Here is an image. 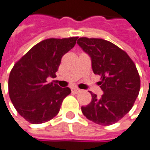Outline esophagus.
<instances>
[{
    "label": "esophagus",
    "mask_w": 150,
    "mask_h": 150,
    "mask_svg": "<svg viewBox=\"0 0 150 150\" xmlns=\"http://www.w3.org/2000/svg\"><path fill=\"white\" fill-rule=\"evenodd\" d=\"M71 91H72V93H75V94H76V93H80V91H81V90H80V89H78V88H72V89H71Z\"/></svg>",
    "instance_id": "obj_1"
}]
</instances>
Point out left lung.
Instances as JSON below:
<instances>
[{"label":"left lung","mask_w":150,"mask_h":150,"mask_svg":"<svg viewBox=\"0 0 150 150\" xmlns=\"http://www.w3.org/2000/svg\"><path fill=\"white\" fill-rule=\"evenodd\" d=\"M78 45L90 55L95 75H100V98L90 92L92 101L81 107L88 120L102 126L119 121L132 108L140 90V76L128 54L110 41L81 37Z\"/></svg>","instance_id":"left-lung-1"}]
</instances>
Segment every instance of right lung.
Segmentation results:
<instances>
[{"instance_id": "right-lung-1", "label": "right lung", "mask_w": 150, "mask_h": 150, "mask_svg": "<svg viewBox=\"0 0 150 150\" xmlns=\"http://www.w3.org/2000/svg\"><path fill=\"white\" fill-rule=\"evenodd\" d=\"M78 37L50 38L34 46L13 67L8 79L10 99L18 113L32 124L47 122L58 114L71 93L48 76L56 77L62 57L75 47Z\"/></svg>"}]
</instances>
